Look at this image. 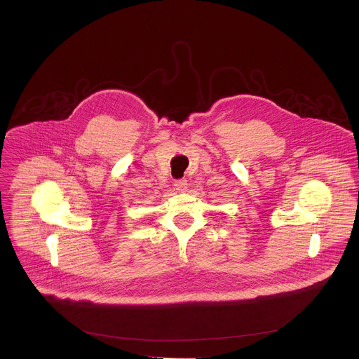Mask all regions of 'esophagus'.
Here are the masks:
<instances>
[{"instance_id":"obj_1","label":"esophagus","mask_w":359,"mask_h":359,"mask_svg":"<svg viewBox=\"0 0 359 359\" xmlns=\"http://www.w3.org/2000/svg\"><path fill=\"white\" fill-rule=\"evenodd\" d=\"M174 187H175V189H177L178 192H185V191H187V187H188L187 180H177V181L174 182Z\"/></svg>"}]
</instances>
